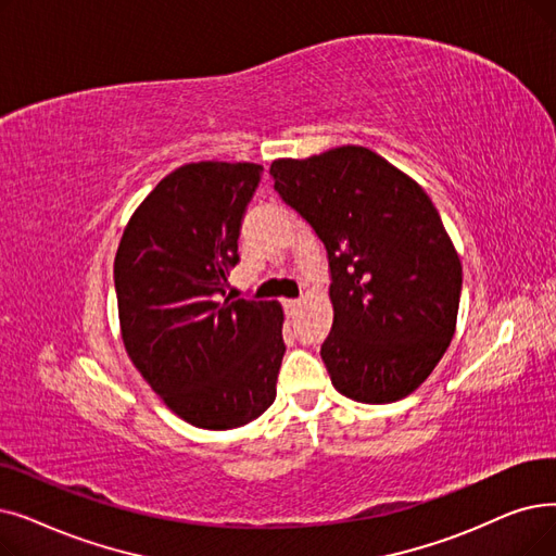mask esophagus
Instances as JSON below:
<instances>
[{
    "instance_id": "obj_1",
    "label": "esophagus",
    "mask_w": 556,
    "mask_h": 556,
    "mask_svg": "<svg viewBox=\"0 0 556 556\" xmlns=\"http://www.w3.org/2000/svg\"><path fill=\"white\" fill-rule=\"evenodd\" d=\"M283 306L286 311H295L300 306V300H283Z\"/></svg>"
}]
</instances>
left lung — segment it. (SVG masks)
I'll return each instance as SVG.
<instances>
[{
  "label": "left lung",
  "instance_id": "8db88e82",
  "mask_svg": "<svg viewBox=\"0 0 556 556\" xmlns=\"http://www.w3.org/2000/svg\"><path fill=\"white\" fill-rule=\"evenodd\" d=\"M270 175L327 250L333 325L320 356L333 389L364 404L414 393L445 354L462 298V261L437 206L358 144L277 159Z\"/></svg>",
  "mask_w": 556,
  "mask_h": 556
}]
</instances>
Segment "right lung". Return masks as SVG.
I'll list each match as a JSON object with an SVG mask.
<instances>
[{"label": "right lung", "mask_w": 556, "mask_h": 556, "mask_svg": "<svg viewBox=\"0 0 556 556\" xmlns=\"http://www.w3.org/2000/svg\"><path fill=\"white\" fill-rule=\"evenodd\" d=\"M263 165L200 161L163 177L119 240L113 279L129 358L181 420L233 429L275 402L277 302L227 298Z\"/></svg>", "instance_id": "add662e5"}]
</instances>
